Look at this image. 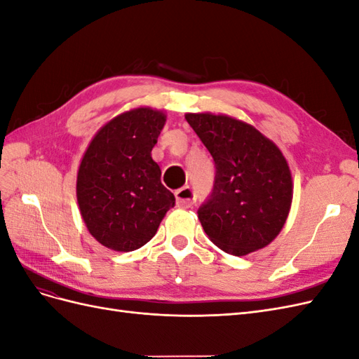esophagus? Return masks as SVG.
Segmentation results:
<instances>
[{
    "mask_svg": "<svg viewBox=\"0 0 359 359\" xmlns=\"http://www.w3.org/2000/svg\"><path fill=\"white\" fill-rule=\"evenodd\" d=\"M175 198H177V205L178 208H191V205L196 201V194H194V190L190 186H184L180 190L175 191Z\"/></svg>",
    "mask_w": 359,
    "mask_h": 359,
    "instance_id": "34e87169",
    "label": "esophagus"
}]
</instances>
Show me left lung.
<instances>
[{
    "label": "left lung",
    "instance_id": "1",
    "mask_svg": "<svg viewBox=\"0 0 359 359\" xmlns=\"http://www.w3.org/2000/svg\"><path fill=\"white\" fill-rule=\"evenodd\" d=\"M215 165L212 191L198 210L205 233L223 252L245 256L283 229L292 175L278 147L253 126L227 115L186 114Z\"/></svg>",
    "mask_w": 359,
    "mask_h": 359
}]
</instances>
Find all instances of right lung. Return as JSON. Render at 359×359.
Segmentation results:
<instances>
[{
	"label": "right lung",
	"instance_id": "right-lung-1",
	"mask_svg": "<svg viewBox=\"0 0 359 359\" xmlns=\"http://www.w3.org/2000/svg\"><path fill=\"white\" fill-rule=\"evenodd\" d=\"M166 115L151 107L124 112L103 126L82 157L76 196L90 233L115 252L153 238L175 196L151 157Z\"/></svg>",
	"mask_w": 359,
	"mask_h": 359
}]
</instances>
